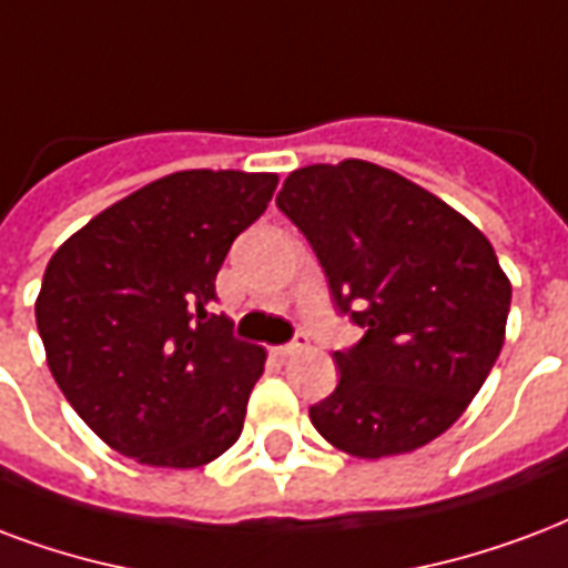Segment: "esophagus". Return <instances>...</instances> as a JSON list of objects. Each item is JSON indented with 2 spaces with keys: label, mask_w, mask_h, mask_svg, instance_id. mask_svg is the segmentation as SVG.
<instances>
[{
  "label": "esophagus",
  "mask_w": 568,
  "mask_h": 568,
  "mask_svg": "<svg viewBox=\"0 0 568 568\" xmlns=\"http://www.w3.org/2000/svg\"><path fill=\"white\" fill-rule=\"evenodd\" d=\"M304 348H306V334H304V331H297V337L292 339V343H285V346H276L273 352H276L280 358H292V355L304 352Z\"/></svg>",
  "instance_id": "obj_1"
}]
</instances>
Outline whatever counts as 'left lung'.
I'll list each match as a JSON object with an SVG mask.
<instances>
[{"mask_svg":"<svg viewBox=\"0 0 568 568\" xmlns=\"http://www.w3.org/2000/svg\"><path fill=\"white\" fill-rule=\"evenodd\" d=\"M295 222L343 316L364 337L334 352L339 385L310 422L352 457L406 455L464 415L506 339L511 285L485 234L388 168L346 159L292 171Z\"/></svg>","mask_w":568,"mask_h":568,"instance_id":"8db88e82","label":"left lung"}]
</instances>
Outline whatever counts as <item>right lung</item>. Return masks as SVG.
Here are the masks:
<instances>
[{"mask_svg": "<svg viewBox=\"0 0 568 568\" xmlns=\"http://www.w3.org/2000/svg\"><path fill=\"white\" fill-rule=\"evenodd\" d=\"M273 189L276 174L178 171L53 252L38 334L65 400L113 452L192 469L237 443L267 355L210 304L231 243Z\"/></svg>", "mask_w": 568, "mask_h": 568, "instance_id": "1", "label": "right lung"}]
</instances>
